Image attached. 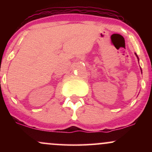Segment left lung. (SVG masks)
<instances>
[{
  "label": "left lung",
  "instance_id": "obj_1",
  "mask_svg": "<svg viewBox=\"0 0 152 152\" xmlns=\"http://www.w3.org/2000/svg\"><path fill=\"white\" fill-rule=\"evenodd\" d=\"M136 54V53H135ZM136 56H137V54H136ZM137 58H138V56H137Z\"/></svg>",
  "mask_w": 152,
  "mask_h": 152
}]
</instances>
